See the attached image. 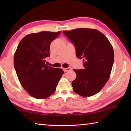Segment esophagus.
<instances>
[{"label": "esophagus", "instance_id": "1", "mask_svg": "<svg viewBox=\"0 0 131 131\" xmlns=\"http://www.w3.org/2000/svg\"><path fill=\"white\" fill-rule=\"evenodd\" d=\"M71 70V68H64L63 69V71L65 72V73H66V72H68L69 71H70Z\"/></svg>", "mask_w": 131, "mask_h": 131}]
</instances>
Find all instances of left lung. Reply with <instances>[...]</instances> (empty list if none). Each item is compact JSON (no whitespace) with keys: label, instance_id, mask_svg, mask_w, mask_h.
Listing matches in <instances>:
<instances>
[{"label":"left lung","instance_id":"1","mask_svg":"<svg viewBox=\"0 0 131 131\" xmlns=\"http://www.w3.org/2000/svg\"><path fill=\"white\" fill-rule=\"evenodd\" d=\"M76 49V56L83 58L84 69L74 71L77 78L72 82L75 92L83 97L99 93L109 78L114 61L112 44L98 30L79 28L63 31Z\"/></svg>","mask_w":131,"mask_h":131}]
</instances>
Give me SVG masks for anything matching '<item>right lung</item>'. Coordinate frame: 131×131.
<instances>
[{
  "instance_id": "obj_1",
  "label": "right lung",
  "mask_w": 131,
  "mask_h": 131,
  "mask_svg": "<svg viewBox=\"0 0 131 131\" xmlns=\"http://www.w3.org/2000/svg\"><path fill=\"white\" fill-rule=\"evenodd\" d=\"M61 32L41 31L30 34L22 39L14 55V67L22 86L38 99L53 93L63 74L61 69L46 65L49 47Z\"/></svg>"
}]
</instances>
